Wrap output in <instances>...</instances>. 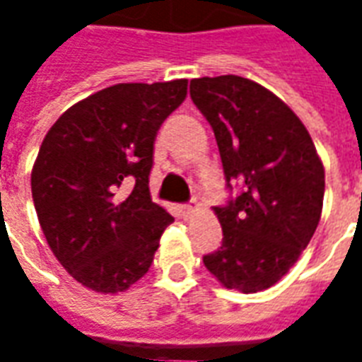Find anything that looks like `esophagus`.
<instances>
[{
  "label": "esophagus",
  "instance_id": "34e87169",
  "mask_svg": "<svg viewBox=\"0 0 362 362\" xmlns=\"http://www.w3.org/2000/svg\"><path fill=\"white\" fill-rule=\"evenodd\" d=\"M192 211H194V207H192V205H188V204L180 205V213H182V215H184V217H188V215Z\"/></svg>",
  "mask_w": 362,
  "mask_h": 362
}]
</instances>
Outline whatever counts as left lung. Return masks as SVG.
Returning a JSON list of instances; mask_svg holds the SVG:
<instances>
[{"label": "left lung", "mask_w": 362, "mask_h": 362, "mask_svg": "<svg viewBox=\"0 0 362 362\" xmlns=\"http://www.w3.org/2000/svg\"><path fill=\"white\" fill-rule=\"evenodd\" d=\"M189 96L213 127L227 188L213 207L223 244L204 264L223 287L269 288L295 266L318 227L324 165L304 124L272 90L238 75L189 81Z\"/></svg>", "instance_id": "8db88e82"}]
</instances>
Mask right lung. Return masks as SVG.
Segmentation results:
<instances>
[{
  "mask_svg": "<svg viewBox=\"0 0 362 362\" xmlns=\"http://www.w3.org/2000/svg\"><path fill=\"white\" fill-rule=\"evenodd\" d=\"M186 93V79L112 85L67 108L40 145L30 188L42 233L66 272L96 293L141 279L174 221L153 204L149 174L158 127Z\"/></svg>",
  "mask_w": 362,
  "mask_h": 362,
  "instance_id": "1",
  "label": "right lung"
}]
</instances>
